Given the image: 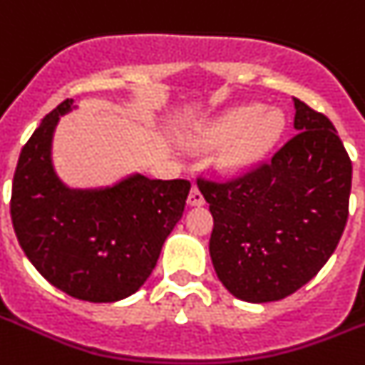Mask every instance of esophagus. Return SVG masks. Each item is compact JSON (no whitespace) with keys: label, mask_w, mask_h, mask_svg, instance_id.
I'll return each instance as SVG.
<instances>
[{"label":"esophagus","mask_w":365,"mask_h":365,"mask_svg":"<svg viewBox=\"0 0 365 365\" xmlns=\"http://www.w3.org/2000/svg\"><path fill=\"white\" fill-rule=\"evenodd\" d=\"M203 203H205L203 194H201V190L194 185V186H192V190H190L188 205H190V207H201Z\"/></svg>","instance_id":"1"}]
</instances>
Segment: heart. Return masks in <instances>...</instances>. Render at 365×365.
Listing matches in <instances>:
<instances>
[{"label": "heart", "instance_id": "heart-1", "mask_svg": "<svg viewBox=\"0 0 365 365\" xmlns=\"http://www.w3.org/2000/svg\"><path fill=\"white\" fill-rule=\"evenodd\" d=\"M285 130V117L279 110H264L259 104L231 108L205 126L207 141L231 140L224 164L233 173L250 170L272 149Z\"/></svg>", "mask_w": 365, "mask_h": 365}]
</instances>
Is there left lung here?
Masks as SVG:
<instances>
[{"mask_svg": "<svg viewBox=\"0 0 365 365\" xmlns=\"http://www.w3.org/2000/svg\"><path fill=\"white\" fill-rule=\"evenodd\" d=\"M294 102L297 135L230 182L197 180L215 218L216 276L244 302L282 300L323 269L349 216L352 164L327 115Z\"/></svg>", "mask_w": 365, "mask_h": 365, "instance_id": "1", "label": "left lung"}]
</instances>
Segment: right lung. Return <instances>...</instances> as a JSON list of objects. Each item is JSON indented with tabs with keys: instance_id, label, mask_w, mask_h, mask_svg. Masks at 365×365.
<instances>
[{
	"instance_id": "right-lung-1",
	"label": "right lung",
	"mask_w": 365,
	"mask_h": 365,
	"mask_svg": "<svg viewBox=\"0 0 365 365\" xmlns=\"http://www.w3.org/2000/svg\"><path fill=\"white\" fill-rule=\"evenodd\" d=\"M61 102L33 132L13 179L11 218L33 267L68 297L117 302L145 284L182 216L190 182L130 173L111 186L71 188L52 160Z\"/></svg>"
}]
</instances>
